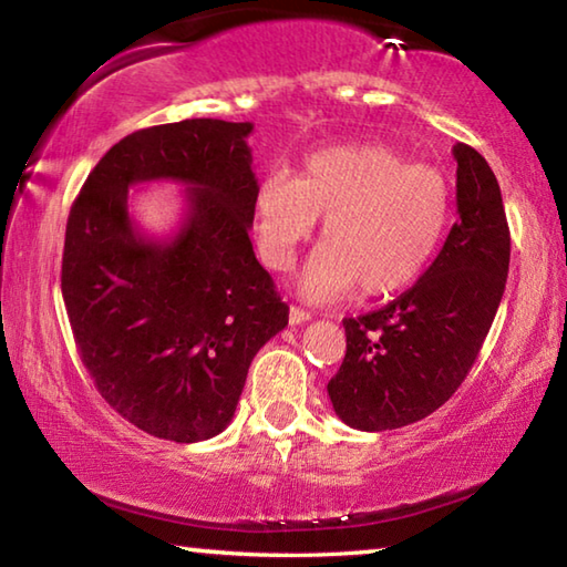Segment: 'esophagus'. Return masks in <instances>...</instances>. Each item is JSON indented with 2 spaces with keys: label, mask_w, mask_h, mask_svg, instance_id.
Wrapping results in <instances>:
<instances>
[{
  "label": "esophagus",
  "mask_w": 567,
  "mask_h": 567,
  "mask_svg": "<svg viewBox=\"0 0 567 567\" xmlns=\"http://www.w3.org/2000/svg\"><path fill=\"white\" fill-rule=\"evenodd\" d=\"M307 320H310V312L302 310V307H297V305L290 307V324H302Z\"/></svg>",
  "instance_id": "obj_1"
}]
</instances>
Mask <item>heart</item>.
Listing matches in <instances>:
<instances>
[{
	"mask_svg": "<svg viewBox=\"0 0 567 567\" xmlns=\"http://www.w3.org/2000/svg\"><path fill=\"white\" fill-rule=\"evenodd\" d=\"M252 209L257 249L272 270L292 265L324 217V243L300 277L307 300L354 290L382 300L405 292L435 260L453 217V187L443 169L412 162L398 147L354 142L315 152L297 177L272 169Z\"/></svg>",
	"mask_w": 567,
	"mask_h": 567,
	"instance_id": "b5f03b06",
	"label": "heart"
}]
</instances>
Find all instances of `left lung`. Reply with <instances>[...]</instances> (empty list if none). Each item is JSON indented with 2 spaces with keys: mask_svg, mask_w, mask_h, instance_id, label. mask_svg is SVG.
Listing matches in <instances>:
<instances>
[{
  "mask_svg": "<svg viewBox=\"0 0 567 567\" xmlns=\"http://www.w3.org/2000/svg\"><path fill=\"white\" fill-rule=\"evenodd\" d=\"M457 223L427 272L398 300L344 318L348 352L328 395L354 430L382 433L435 412L467 378L501 307L511 229L501 185L457 142Z\"/></svg>",
  "mask_w": 567,
  "mask_h": 567,
  "instance_id": "left-lung-1",
  "label": "left lung"
}]
</instances>
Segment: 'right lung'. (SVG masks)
I'll return each mask as SVG.
<instances>
[{
	"mask_svg": "<svg viewBox=\"0 0 567 567\" xmlns=\"http://www.w3.org/2000/svg\"><path fill=\"white\" fill-rule=\"evenodd\" d=\"M249 132L225 120L132 132L90 172L66 219L62 297L80 358L110 408L162 440L223 433L249 362L290 315L249 243ZM152 178L190 187L186 223L165 244L126 213V189Z\"/></svg>",
	"mask_w": 567,
	"mask_h": 567,
	"instance_id": "obj_1",
	"label": "right lung"
}]
</instances>
